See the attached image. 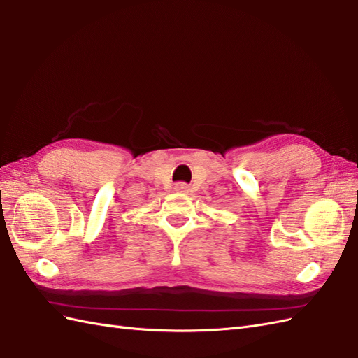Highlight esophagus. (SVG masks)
<instances>
[{"label": "esophagus", "mask_w": 358, "mask_h": 358, "mask_svg": "<svg viewBox=\"0 0 358 358\" xmlns=\"http://www.w3.org/2000/svg\"><path fill=\"white\" fill-rule=\"evenodd\" d=\"M173 189H176L177 192H187V185L186 182H177V185L173 186Z\"/></svg>", "instance_id": "esophagus-1"}]
</instances>
